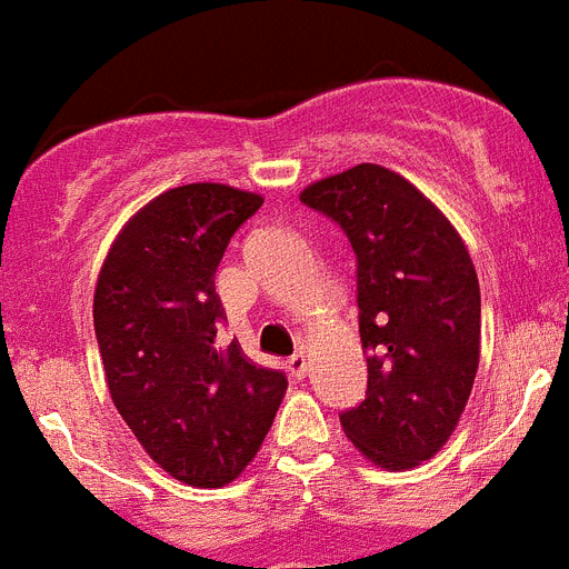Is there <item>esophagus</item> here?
<instances>
[{"label": "esophagus", "instance_id": "1", "mask_svg": "<svg viewBox=\"0 0 569 569\" xmlns=\"http://www.w3.org/2000/svg\"><path fill=\"white\" fill-rule=\"evenodd\" d=\"M288 370H290V376H293V379H305V376H308V359H305L301 353L290 356Z\"/></svg>", "mask_w": 569, "mask_h": 569}]
</instances>
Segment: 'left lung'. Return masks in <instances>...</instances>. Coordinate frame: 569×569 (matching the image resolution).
<instances>
[{
  "label": "left lung",
  "instance_id": "1",
  "mask_svg": "<svg viewBox=\"0 0 569 569\" xmlns=\"http://www.w3.org/2000/svg\"><path fill=\"white\" fill-rule=\"evenodd\" d=\"M356 253L367 393L347 439L387 470L433 459L470 399L481 345L479 276L447 216L405 176L356 164L301 190Z\"/></svg>",
  "mask_w": 569,
  "mask_h": 569
}]
</instances>
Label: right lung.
Returning a JSON list of instances; mask_svg holds the SVG:
<instances>
[{
    "mask_svg": "<svg viewBox=\"0 0 569 569\" xmlns=\"http://www.w3.org/2000/svg\"><path fill=\"white\" fill-rule=\"evenodd\" d=\"M259 208V193L213 182L156 196L116 236L93 293L110 399L144 453L184 485L233 481L288 390L281 370L216 341V268Z\"/></svg>",
    "mask_w": 569,
    "mask_h": 569,
    "instance_id": "right-lung-1",
    "label": "right lung"
}]
</instances>
